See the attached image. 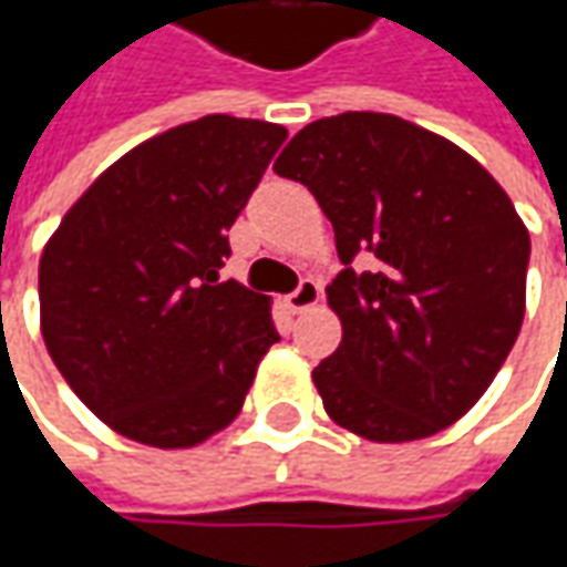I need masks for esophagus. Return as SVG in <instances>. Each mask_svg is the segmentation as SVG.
<instances>
[{"mask_svg":"<svg viewBox=\"0 0 567 567\" xmlns=\"http://www.w3.org/2000/svg\"><path fill=\"white\" fill-rule=\"evenodd\" d=\"M318 299H321V287H318V280L306 277V280L296 287L293 293L287 296V309H290L293 316H302V312H309V309L316 306Z\"/></svg>","mask_w":567,"mask_h":567,"instance_id":"1","label":"esophagus"}]
</instances>
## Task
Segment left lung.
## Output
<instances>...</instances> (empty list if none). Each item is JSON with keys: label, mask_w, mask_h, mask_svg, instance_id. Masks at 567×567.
Listing matches in <instances>:
<instances>
[{"label": "left lung", "mask_w": 567, "mask_h": 567, "mask_svg": "<svg viewBox=\"0 0 567 567\" xmlns=\"http://www.w3.org/2000/svg\"><path fill=\"white\" fill-rule=\"evenodd\" d=\"M274 169L309 186L343 261L324 290L343 338L312 372L328 416L391 445L457 423L524 321L530 233L505 188L391 113L309 122Z\"/></svg>", "instance_id": "8db88e82"}]
</instances>
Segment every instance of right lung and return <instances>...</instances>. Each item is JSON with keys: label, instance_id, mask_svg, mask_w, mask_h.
I'll use <instances>...</instances> for the list:
<instances>
[{"label": "right lung", "instance_id": "right-lung-1", "mask_svg": "<svg viewBox=\"0 0 567 567\" xmlns=\"http://www.w3.org/2000/svg\"><path fill=\"white\" fill-rule=\"evenodd\" d=\"M287 138L202 116L103 169L40 255V331L81 403L132 442L195 447L227 429L280 340L271 299L220 280L227 229Z\"/></svg>", "mask_w": 567, "mask_h": 567}]
</instances>
